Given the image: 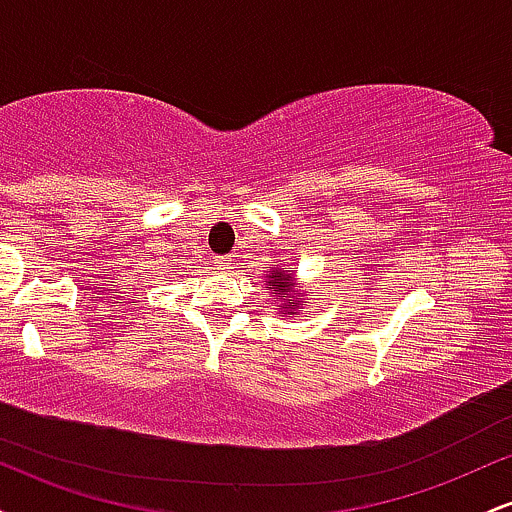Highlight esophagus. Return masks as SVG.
I'll list each match as a JSON object with an SVG mask.
<instances>
[{"label": "esophagus", "mask_w": 512, "mask_h": 512, "mask_svg": "<svg viewBox=\"0 0 512 512\" xmlns=\"http://www.w3.org/2000/svg\"><path fill=\"white\" fill-rule=\"evenodd\" d=\"M216 267L219 269H223V272H226V269H231V264H233V260L231 257H216Z\"/></svg>", "instance_id": "34e87169"}]
</instances>
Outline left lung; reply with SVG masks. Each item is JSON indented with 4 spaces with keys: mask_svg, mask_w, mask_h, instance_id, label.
Wrapping results in <instances>:
<instances>
[{
    "mask_svg": "<svg viewBox=\"0 0 512 512\" xmlns=\"http://www.w3.org/2000/svg\"><path fill=\"white\" fill-rule=\"evenodd\" d=\"M289 284H291L289 276H284L281 272H274V274L267 279V286H264V289H279V296L284 298V301H289V298H293Z\"/></svg>",
    "mask_w": 512,
    "mask_h": 512,
    "instance_id": "8db88e82",
    "label": "left lung"
}]
</instances>
